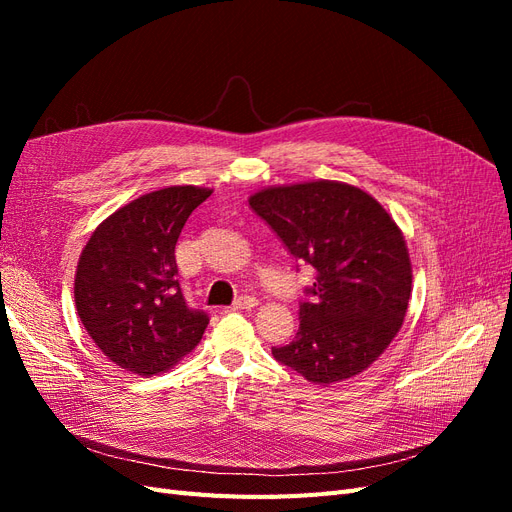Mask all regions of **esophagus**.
Returning <instances> with one entry per match:
<instances>
[{"mask_svg":"<svg viewBox=\"0 0 512 512\" xmlns=\"http://www.w3.org/2000/svg\"><path fill=\"white\" fill-rule=\"evenodd\" d=\"M258 307V299L256 297H239L235 303H232V309H254Z\"/></svg>","mask_w":512,"mask_h":512,"instance_id":"obj_1","label":"esophagus"}]
</instances>
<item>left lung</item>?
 I'll list each match as a JSON object with an SVG mask.
<instances>
[{
    "label": "left lung",
    "instance_id": "1",
    "mask_svg": "<svg viewBox=\"0 0 512 512\" xmlns=\"http://www.w3.org/2000/svg\"><path fill=\"white\" fill-rule=\"evenodd\" d=\"M250 207L316 273L312 301L299 305L297 337L273 356L320 386L359 376L389 348L408 312L404 232L374 196L342 181L271 185L250 196Z\"/></svg>",
    "mask_w": 512,
    "mask_h": 512
}]
</instances>
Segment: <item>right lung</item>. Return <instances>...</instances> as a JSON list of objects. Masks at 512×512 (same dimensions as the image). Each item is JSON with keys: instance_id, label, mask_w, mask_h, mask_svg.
Returning <instances> with one entry per match:
<instances>
[{"instance_id": "obj_1", "label": "right lung", "mask_w": 512, "mask_h": 512, "mask_svg": "<svg viewBox=\"0 0 512 512\" xmlns=\"http://www.w3.org/2000/svg\"><path fill=\"white\" fill-rule=\"evenodd\" d=\"M211 192L170 185L138 196L108 215L83 247L74 275L76 314L121 369L162 374L203 339L209 316L185 305L175 245Z\"/></svg>"}]
</instances>
